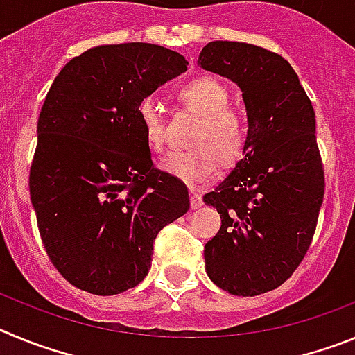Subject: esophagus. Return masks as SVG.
Instances as JSON below:
<instances>
[{"label":"esophagus","mask_w":355,"mask_h":355,"mask_svg":"<svg viewBox=\"0 0 355 355\" xmlns=\"http://www.w3.org/2000/svg\"><path fill=\"white\" fill-rule=\"evenodd\" d=\"M190 206H192V209H199L202 206V197L196 190H190Z\"/></svg>","instance_id":"1"}]
</instances>
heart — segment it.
I'll return each mask as SVG.
<instances>
[{
    "label": "heart",
    "instance_id": "1",
    "mask_svg": "<svg viewBox=\"0 0 355 355\" xmlns=\"http://www.w3.org/2000/svg\"><path fill=\"white\" fill-rule=\"evenodd\" d=\"M181 105L200 117L188 150H174L162 159V171L184 184H199L209 180L216 159L224 165L238 162L249 142V119L241 110L231 108V94L215 78H199L183 85L178 92ZM139 119L150 149L159 150L165 144V122L159 108L144 99Z\"/></svg>",
    "mask_w": 355,
    "mask_h": 355
}]
</instances>
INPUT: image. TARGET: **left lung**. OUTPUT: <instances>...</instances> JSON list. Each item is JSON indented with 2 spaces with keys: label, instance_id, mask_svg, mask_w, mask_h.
Wrapping results in <instances>:
<instances>
[{
  "label": "left lung",
  "instance_id": "left-lung-1",
  "mask_svg": "<svg viewBox=\"0 0 355 355\" xmlns=\"http://www.w3.org/2000/svg\"><path fill=\"white\" fill-rule=\"evenodd\" d=\"M197 64L240 87L250 126L243 158L202 199L222 218L205 245L206 274L231 295L254 297L281 286L311 245L325 190L315 110L277 53L215 40Z\"/></svg>",
  "mask_w": 355,
  "mask_h": 355
}]
</instances>
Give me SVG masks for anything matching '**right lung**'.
Instances as JSON below:
<instances>
[{"mask_svg":"<svg viewBox=\"0 0 355 355\" xmlns=\"http://www.w3.org/2000/svg\"><path fill=\"white\" fill-rule=\"evenodd\" d=\"M187 65L156 44L97 46L65 64L46 96L30 197L49 259L80 290L137 286L159 231L190 208L184 183L153 165L139 119L140 103Z\"/></svg>","mask_w":355,"mask_h":355,"instance_id":"right-lung-1","label":"right lung"}]
</instances>
